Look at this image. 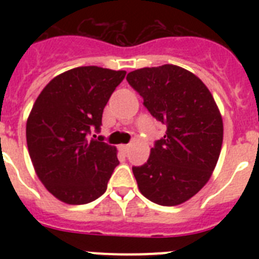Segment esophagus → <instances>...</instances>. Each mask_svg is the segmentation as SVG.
<instances>
[{
    "instance_id": "1",
    "label": "esophagus",
    "mask_w": 259,
    "mask_h": 259,
    "mask_svg": "<svg viewBox=\"0 0 259 259\" xmlns=\"http://www.w3.org/2000/svg\"><path fill=\"white\" fill-rule=\"evenodd\" d=\"M120 150H122L123 153H127L128 150H130V145H120Z\"/></svg>"
}]
</instances>
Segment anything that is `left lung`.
<instances>
[{"instance_id":"1","label":"left lung","mask_w":259,"mask_h":259,"mask_svg":"<svg viewBox=\"0 0 259 259\" xmlns=\"http://www.w3.org/2000/svg\"><path fill=\"white\" fill-rule=\"evenodd\" d=\"M127 81L167 125L146 163L132 167L137 187L152 202L180 205L202 189L217 166L223 143L221 111L201 79L179 66L139 68Z\"/></svg>"}]
</instances>
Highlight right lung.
<instances>
[{"label":"right lung","mask_w":259,"mask_h":259,"mask_svg":"<svg viewBox=\"0 0 259 259\" xmlns=\"http://www.w3.org/2000/svg\"><path fill=\"white\" fill-rule=\"evenodd\" d=\"M124 76L125 71L97 66L72 68L50 80L33 104L26 125L29 157L62 202L84 205L106 191L119 164L116 148L88 134L100 131L105 106Z\"/></svg>","instance_id":"1"}]
</instances>
